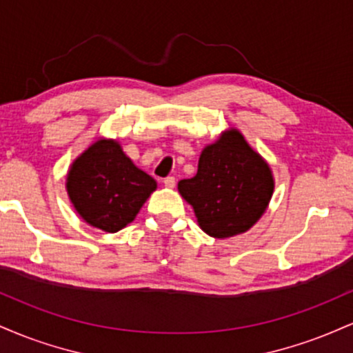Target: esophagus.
Here are the masks:
<instances>
[{"label":"esophagus","instance_id":"34e87169","mask_svg":"<svg viewBox=\"0 0 353 353\" xmlns=\"http://www.w3.org/2000/svg\"><path fill=\"white\" fill-rule=\"evenodd\" d=\"M163 184H164L165 188H168V189H172L174 185H176V177H172V176H168V177H165V179L163 181Z\"/></svg>","mask_w":353,"mask_h":353}]
</instances>
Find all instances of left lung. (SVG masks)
<instances>
[{
    "label": "left lung",
    "mask_w": 353,
    "mask_h": 353,
    "mask_svg": "<svg viewBox=\"0 0 353 353\" xmlns=\"http://www.w3.org/2000/svg\"><path fill=\"white\" fill-rule=\"evenodd\" d=\"M192 205L199 228L210 237L225 239L249 230L269 205L274 176L269 164L229 129L202 149L197 174L177 184Z\"/></svg>",
    "instance_id": "8db88e82"
}]
</instances>
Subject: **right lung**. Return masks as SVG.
<instances>
[{"label":"right lung","mask_w":353,"mask_h":353,"mask_svg":"<svg viewBox=\"0 0 353 353\" xmlns=\"http://www.w3.org/2000/svg\"><path fill=\"white\" fill-rule=\"evenodd\" d=\"M157 182L136 168L114 139H98L76 157L66 177L76 212L92 228L117 232L134 217Z\"/></svg>","instance_id":"add662e5"}]
</instances>
